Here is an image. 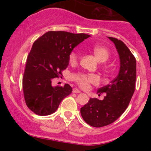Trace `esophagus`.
Wrapping results in <instances>:
<instances>
[{
	"mask_svg": "<svg viewBox=\"0 0 151 151\" xmlns=\"http://www.w3.org/2000/svg\"><path fill=\"white\" fill-rule=\"evenodd\" d=\"M72 92L76 93H81V91H80L79 89H77V88H74L72 91Z\"/></svg>",
	"mask_w": 151,
	"mask_h": 151,
	"instance_id": "esophagus-1",
	"label": "esophagus"
}]
</instances>
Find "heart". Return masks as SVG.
<instances>
[{"label":"heart","mask_w":151,"mask_h":151,"mask_svg":"<svg viewBox=\"0 0 151 151\" xmlns=\"http://www.w3.org/2000/svg\"><path fill=\"white\" fill-rule=\"evenodd\" d=\"M91 50L93 52L96 58L99 62L106 61L109 58V52L106 47L102 45H94L91 47ZM79 58V52L77 50L71 51L68 57V61L71 65L77 63ZM71 79L82 88H88L90 85H95L99 83V77L95 74H84V73H76L72 74Z\"/></svg>","instance_id":"1"}]
</instances>
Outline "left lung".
I'll return each instance as SVG.
<instances>
[{
  "mask_svg": "<svg viewBox=\"0 0 151 151\" xmlns=\"http://www.w3.org/2000/svg\"><path fill=\"white\" fill-rule=\"evenodd\" d=\"M108 38L115 44L119 55V73L110 84L99 88V95L105 93L104 99L91 98L80 109L85 122L97 128L116 121L128 107L135 90L137 64L134 56L122 41Z\"/></svg>",
  "mask_w": 151,
  "mask_h": 151,
  "instance_id": "1",
  "label": "left lung"
}]
</instances>
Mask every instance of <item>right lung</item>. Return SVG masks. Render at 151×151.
<instances>
[{"label": "right lung", "instance_id": "right-lung-1", "mask_svg": "<svg viewBox=\"0 0 151 151\" xmlns=\"http://www.w3.org/2000/svg\"><path fill=\"white\" fill-rule=\"evenodd\" d=\"M88 37L85 33L48 31L35 41L22 78L24 98L32 112L42 116L51 115L72 92L68 84L52 87V80L62 75L73 49Z\"/></svg>", "mask_w": 151, "mask_h": 151}]
</instances>
